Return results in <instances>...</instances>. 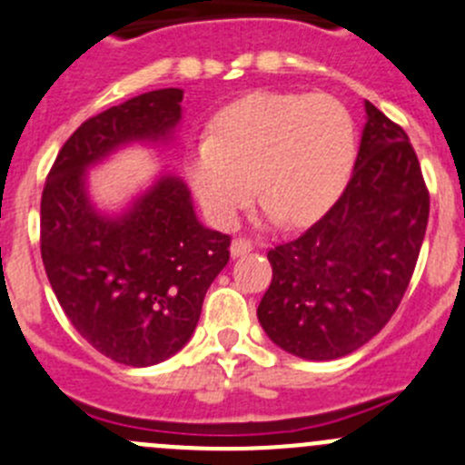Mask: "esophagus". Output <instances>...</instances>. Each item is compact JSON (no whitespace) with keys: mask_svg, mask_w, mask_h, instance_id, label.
<instances>
[{"mask_svg":"<svg viewBox=\"0 0 465 465\" xmlns=\"http://www.w3.org/2000/svg\"><path fill=\"white\" fill-rule=\"evenodd\" d=\"M252 252V242L247 238H233L232 241V256L238 259V256H245Z\"/></svg>","mask_w":465,"mask_h":465,"instance_id":"1","label":"esophagus"}]
</instances>
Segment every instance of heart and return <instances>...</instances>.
Wrapping results in <instances>:
<instances>
[{
  "label": "heart",
  "mask_w": 465,
  "mask_h": 465,
  "mask_svg": "<svg viewBox=\"0 0 465 465\" xmlns=\"http://www.w3.org/2000/svg\"><path fill=\"white\" fill-rule=\"evenodd\" d=\"M354 161L357 129L338 99L256 90L215 113L186 173L215 227H232L254 188L265 218L304 227L341 197Z\"/></svg>",
  "instance_id": "1"
}]
</instances>
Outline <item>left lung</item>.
Returning <instances> with one entry per match:
<instances>
[{
	"mask_svg": "<svg viewBox=\"0 0 465 465\" xmlns=\"http://www.w3.org/2000/svg\"><path fill=\"white\" fill-rule=\"evenodd\" d=\"M427 218L430 193L409 136L366 102L342 195L300 238L268 252L272 282L256 315L270 341L309 361L366 345L402 302Z\"/></svg>",
	"mask_w": 465,
	"mask_h": 465,
	"instance_id": "1",
	"label": "left lung"
}]
</instances>
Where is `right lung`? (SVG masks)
Returning <instances> with one entry per match:
<instances>
[{
	"instance_id": "right-lung-1",
	"label": "right lung",
	"mask_w": 465,
	"mask_h": 465,
	"mask_svg": "<svg viewBox=\"0 0 465 465\" xmlns=\"http://www.w3.org/2000/svg\"><path fill=\"white\" fill-rule=\"evenodd\" d=\"M182 99L179 88L152 90L85 120L40 200V254L58 304L97 352L134 368L191 341L232 238L197 220L182 177L159 174L127 209L104 213L90 200L88 170L134 143L173 141Z\"/></svg>"
}]
</instances>
